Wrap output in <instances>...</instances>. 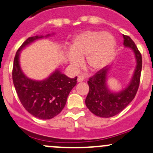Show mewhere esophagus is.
<instances>
[{
	"label": "esophagus",
	"instance_id": "esophagus-1",
	"mask_svg": "<svg viewBox=\"0 0 153 153\" xmlns=\"http://www.w3.org/2000/svg\"><path fill=\"white\" fill-rule=\"evenodd\" d=\"M84 80V75H78V82H81V81H83Z\"/></svg>",
	"mask_w": 153,
	"mask_h": 153
}]
</instances>
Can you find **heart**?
<instances>
[{
    "mask_svg": "<svg viewBox=\"0 0 153 153\" xmlns=\"http://www.w3.org/2000/svg\"><path fill=\"white\" fill-rule=\"evenodd\" d=\"M116 48V40L111 33L99 30H86L75 36L67 59L71 66L78 69L85 57L87 67L92 72L101 70L111 62Z\"/></svg>",
    "mask_w": 153,
    "mask_h": 153,
    "instance_id": "b5f03b06",
    "label": "heart"
}]
</instances>
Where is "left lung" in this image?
Segmentation results:
<instances>
[{
  "mask_svg": "<svg viewBox=\"0 0 153 153\" xmlns=\"http://www.w3.org/2000/svg\"><path fill=\"white\" fill-rule=\"evenodd\" d=\"M123 45L131 48L135 55L137 65L129 84L119 93H112L107 86V74L109 68L107 66L98 71L89 78V93L85 103L93 114L101 117H111L123 111L134 99L139 87L142 69L141 54L132 39L123 35Z\"/></svg>",
  "mask_w": 153,
  "mask_h": 153,
  "instance_id": "left-lung-1",
  "label": "left lung"
}]
</instances>
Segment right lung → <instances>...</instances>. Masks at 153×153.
<instances>
[{
    "mask_svg": "<svg viewBox=\"0 0 153 153\" xmlns=\"http://www.w3.org/2000/svg\"><path fill=\"white\" fill-rule=\"evenodd\" d=\"M48 34L45 36H48ZM43 36L29 37L18 49L13 67V81L16 93L26 111L35 117L49 120L60 114L65 107L72 89L76 85L77 77L70 78L59 70L42 81L28 78L22 71L19 55L22 48Z\"/></svg>",
    "mask_w": 153,
    "mask_h": 153,
    "instance_id": "obj_1",
    "label": "right lung"
}]
</instances>
